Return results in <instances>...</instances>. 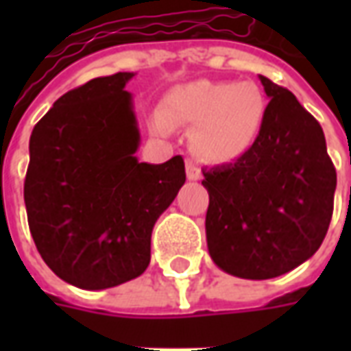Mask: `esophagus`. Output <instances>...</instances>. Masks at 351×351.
<instances>
[{
	"instance_id": "1",
	"label": "esophagus",
	"mask_w": 351,
	"mask_h": 351,
	"mask_svg": "<svg viewBox=\"0 0 351 351\" xmlns=\"http://www.w3.org/2000/svg\"><path fill=\"white\" fill-rule=\"evenodd\" d=\"M186 175H188L190 180H199L201 178V169L193 160L186 161Z\"/></svg>"
}]
</instances>
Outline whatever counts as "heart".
<instances>
[{
	"label": "heart",
	"mask_w": 351,
	"mask_h": 351,
	"mask_svg": "<svg viewBox=\"0 0 351 351\" xmlns=\"http://www.w3.org/2000/svg\"><path fill=\"white\" fill-rule=\"evenodd\" d=\"M263 116V93L256 84L213 80L175 88L160 112L161 122L167 125H195L193 148L210 163H229L248 152L258 138Z\"/></svg>",
	"instance_id": "1"
}]
</instances>
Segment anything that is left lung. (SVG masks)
I'll return each mask as SVG.
<instances>
[{
    "label": "left lung",
    "mask_w": 351,
    "mask_h": 351,
    "mask_svg": "<svg viewBox=\"0 0 351 351\" xmlns=\"http://www.w3.org/2000/svg\"><path fill=\"white\" fill-rule=\"evenodd\" d=\"M259 80L269 105L258 138L235 163L203 171L208 254L246 280L276 278L316 254L337 188L322 125L289 90Z\"/></svg>",
    "instance_id": "8db88e82"
}]
</instances>
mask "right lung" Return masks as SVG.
Wrapping results in <instances>:
<instances>
[{
  "label": "right lung",
  "mask_w": 351,
  "mask_h": 351,
  "mask_svg": "<svg viewBox=\"0 0 351 351\" xmlns=\"http://www.w3.org/2000/svg\"><path fill=\"white\" fill-rule=\"evenodd\" d=\"M97 77L64 93L35 123L24 203L45 263L80 289H107L150 263L154 223L186 182L182 156L137 160L141 133L125 84Z\"/></svg>",
  "instance_id": "1"
}]
</instances>
